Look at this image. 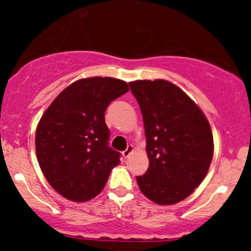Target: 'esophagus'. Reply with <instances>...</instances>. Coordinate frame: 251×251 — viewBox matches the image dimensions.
<instances>
[{"label": "esophagus", "instance_id": "esophagus-1", "mask_svg": "<svg viewBox=\"0 0 251 251\" xmlns=\"http://www.w3.org/2000/svg\"><path fill=\"white\" fill-rule=\"evenodd\" d=\"M132 151H133V145H132V144H128L127 148H126L125 151H123V157L124 158H127L128 155L132 153Z\"/></svg>", "mask_w": 251, "mask_h": 251}]
</instances>
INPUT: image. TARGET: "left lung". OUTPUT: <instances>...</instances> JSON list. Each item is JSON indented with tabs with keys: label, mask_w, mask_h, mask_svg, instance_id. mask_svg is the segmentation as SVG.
<instances>
[{
	"label": "left lung",
	"mask_w": 251,
	"mask_h": 251,
	"mask_svg": "<svg viewBox=\"0 0 251 251\" xmlns=\"http://www.w3.org/2000/svg\"><path fill=\"white\" fill-rule=\"evenodd\" d=\"M143 114L150 165L139 189L160 205L185 200L203 181L214 154V138L203 112L165 80L129 82Z\"/></svg>",
	"instance_id": "8db88e82"
}]
</instances>
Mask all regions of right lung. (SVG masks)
Returning a JSON list of instances; mask_svg holds the SVG:
<instances>
[{"mask_svg": "<svg viewBox=\"0 0 251 251\" xmlns=\"http://www.w3.org/2000/svg\"><path fill=\"white\" fill-rule=\"evenodd\" d=\"M128 91L113 77L73 82L55 98L36 128V155L46 179L67 200L86 201L101 192L120 154L108 146L105 111Z\"/></svg>", "mask_w": 251, "mask_h": 251, "instance_id": "1", "label": "right lung"}]
</instances>
